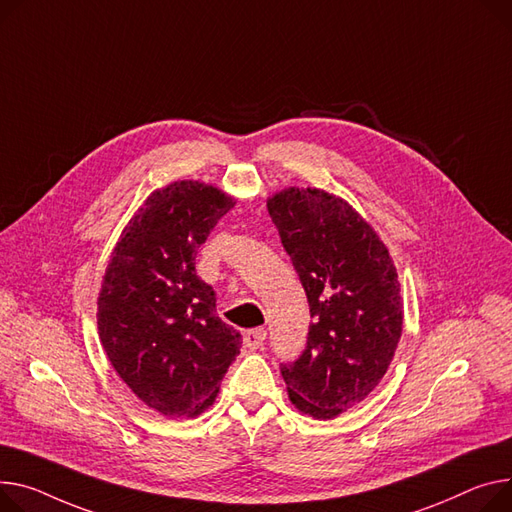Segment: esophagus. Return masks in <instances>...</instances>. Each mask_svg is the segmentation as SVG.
<instances>
[{
    "label": "esophagus",
    "mask_w": 512,
    "mask_h": 512,
    "mask_svg": "<svg viewBox=\"0 0 512 512\" xmlns=\"http://www.w3.org/2000/svg\"><path fill=\"white\" fill-rule=\"evenodd\" d=\"M265 337H267L265 329H249V331H245V335H243L245 348L259 350L263 346V342H265Z\"/></svg>",
    "instance_id": "esophagus-1"
}]
</instances>
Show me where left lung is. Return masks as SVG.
Masks as SVG:
<instances>
[{"instance_id":"1","label":"left lung","mask_w":512,"mask_h":512,"mask_svg":"<svg viewBox=\"0 0 512 512\" xmlns=\"http://www.w3.org/2000/svg\"><path fill=\"white\" fill-rule=\"evenodd\" d=\"M309 300L304 352L282 364L290 401L329 420L381 383L403 327L393 259L362 216L321 189L290 187L267 199Z\"/></svg>"}]
</instances>
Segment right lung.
I'll return each mask as SVG.
<instances>
[{"mask_svg": "<svg viewBox=\"0 0 512 512\" xmlns=\"http://www.w3.org/2000/svg\"><path fill=\"white\" fill-rule=\"evenodd\" d=\"M234 199L212 185L156 189L125 226L98 294V335L123 383L166 418L210 407L241 352L195 274L197 249Z\"/></svg>", "mask_w": 512, "mask_h": 512, "instance_id": "right-lung-1", "label": "right lung"}]
</instances>
